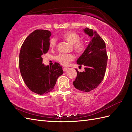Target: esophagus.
<instances>
[{"label": "esophagus", "mask_w": 132, "mask_h": 132, "mask_svg": "<svg viewBox=\"0 0 132 132\" xmlns=\"http://www.w3.org/2000/svg\"><path fill=\"white\" fill-rule=\"evenodd\" d=\"M63 71H67L68 70V68H63Z\"/></svg>", "instance_id": "1"}]
</instances>
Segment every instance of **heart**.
I'll use <instances>...</instances> for the list:
<instances>
[{
	"label": "heart",
	"instance_id": "heart-1",
	"mask_svg": "<svg viewBox=\"0 0 132 132\" xmlns=\"http://www.w3.org/2000/svg\"><path fill=\"white\" fill-rule=\"evenodd\" d=\"M62 37L70 43L73 44L74 49L76 52L81 54L85 52L87 49V44L85 41L80 40V36L77 32L72 31L66 32L62 35ZM56 39L53 38L49 41V46L53 48L56 45ZM74 59L75 55L73 54L65 53H61L56 57V60L63 66H68L71 61L74 60Z\"/></svg>",
	"mask_w": 132,
	"mask_h": 132
}]
</instances>
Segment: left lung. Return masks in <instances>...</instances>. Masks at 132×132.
<instances>
[{
  "instance_id": "obj_1",
  "label": "left lung",
  "mask_w": 132,
  "mask_h": 132,
  "mask_svg": "<svg viewBox=\"0 0 132 132\" xmlns=\"http://www.w3.org/2000/svg\"><path fill=\"white\" fill-rule=\"evenodd\" d=\"M84 31L91 37V41L82 55L78 58V64L85 66V71L79 72L73 82L77 89L83 92H89L97 87L104 77L108 55L104 41L96 31L86 28Z\"/></svg>"
}]
</instances>
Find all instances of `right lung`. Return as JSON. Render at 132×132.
Segmentation results:
<instances>
[{
  "label": "right lung",
  "instance_id": "add662e5",
  "mask_svg": "<svg viewBox=\"0 0 132 132\" xmlns=\"http://www.w3.org/2000/svg\"><path fill=\"white\" fill-rule=\"evenodd\" d=\"M50 36L49 30H35L24 41L19 54V68L24 82L30 91L40 95L51 91L63 73L57 62L50 68L43 63L42 55L49 49Z\"/></svg>",
  "mask_w": 132,
  "mask_h": 132
}]
</instances>
